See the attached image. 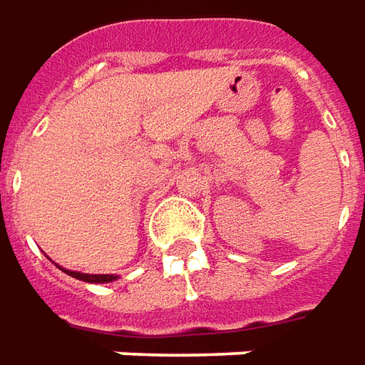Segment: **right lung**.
<instances>
[{"label":"right lung","mask_w":365,"mask_h":365,"mask_svg":"<svg viewBox=\"0 0 365 365\" xmlns=\"http://www.w3.org/2000/svg\"><path fill=\"white\" fill-rule=\"evenodd\" d=\"M52 260V258H50ZM56 264V262H54ZM58 269L64 270L66 274H70V277H74V279H78V281H84V283H95V284H103V283H113V281H117L119 277L117 274H88V272H78V270H68L64 269V267H60V264H56Z\"/></svg>","instance_id":"right-lung-1"}]
</instances>
